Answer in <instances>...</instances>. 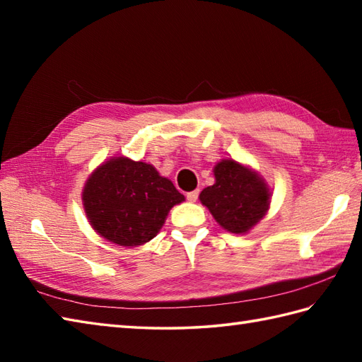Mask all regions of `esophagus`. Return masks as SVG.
<instances>
[{"mask_svg":"<svg viewBox=\"0 0 362 362\" xmlns=\"http://www.w3.org/2000/svg\"><path fill=\"white\" fill-rule=\"evenodd\" d=\"M199 197V189H194V191H189V193H187V199L189 202H196Z\"/></svg>","mask_w":362,"mask_h":362,"instance_id":"1","label":"esophagus"}]
</instances>
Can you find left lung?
I'll use <instances>...</instances> for the list:
<instances>
[{
	"mask_svg": "<svg viewBox=\"0 0 362 362\" xmlns=\"http://www.w3.org/2000/svg\"><path fill=\"white\" fill-rule=\"evenodd\" d=\"M214 185L199 199L218 224L232 233H247L263 219L271 204L267 183L253 169L227 158L214 166Z\"/></svg>",
	"mask_w": 362,
	"mask_h": 362,
	"instance_id": "left-lung-1",
	"label": "left lung"
}]
</instances>
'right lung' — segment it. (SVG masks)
Returning a JSON list of instances; mask_svg holds the SVG:
<instances>
[{"instance_id":"right-lung-1","label":"right lung","mask_w":362,"mask_h":362,"mask_svg":"<svg viewBox=\"0 0 362 362\" xmlns=\"http://www.w3.org/2000/svg\"><path fill=\"white\" fill-rule=\"evenodd\" d=\"M183 201L173 182L152 165L127 157L104 161L82 191L90 226L122 247L151 241L163 227L169 210Z\"/></svg>"}]
</instances>
